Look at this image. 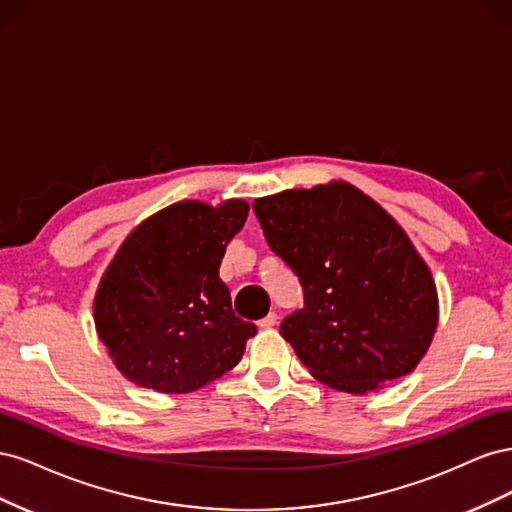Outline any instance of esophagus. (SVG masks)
Here are the masks:
<instances>
[{
  "label": "esophagus",
  "instance_id": "1",
  "mask_svg": "<svg viewBox=\"0 0 512 512\" xmlns=\"http://www.w3.org/2000/svg\"><path fill=\"white\" fill-rule=\"evenodd\" d=\"M275 322H277V314L271 312V314H267L262 320H258V327H260V329H271V327H275Z\"/></svg>",
  "mask_w": 512,
  "mask_h": 512
}]
</instances>
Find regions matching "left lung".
I'll use <instances>...</instances> for the list:
<instances>
[{
	"label": "left lung",
	"mask_w": 512,
	"mask_h": 512,
	"mask_svg": "<svg viewBox=\"0 0 512 512\" xmlns=\"http://www.w3.org/2000/svg\"><path fill=\"white\" fill-rule=\"evenodd\" d=\"M271 250L299 275L305 307L280 327L316 380L365 395L421 363L438 290L406 230L346 181L256 198Z\"/></svg>",
	"instance_id": "8db88e82"
}]
</instances>
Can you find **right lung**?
<instances>
[{"instance_id":"add662e5","label":"right lung","mask_w":512,"mask_h":512,"mask_svg":"<svg viewBox=\"0 0 512 512\" xmlns=\"http://www.w3.org/2000/svg\"><path fill=\"white\" fill-rule=\"evenodd\" d=\"M247 211L241 198L215 207L181 200L149 215L119 245L96 290L94 322L121 376L179 395L241 361L256 327L232 312L220 265Z\"/></svg>"}]
</instances>
